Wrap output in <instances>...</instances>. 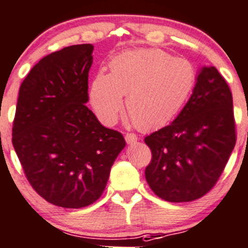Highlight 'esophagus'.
<instances>
[{"label": "esophagus", "instance_id": "34e87169", "mask_svg": "<svg viewBox=\"0 0 248 248\" xmlns=\"http://www.w3.org/2000/svg\"><path fill=\"white\" fill-rule=\"evenodd\" d=\"M137 136L134 135V134H126L125 135V140H126L127 144H132V143L137 142Z\"/></svg>", "mask_w": 248, "mask_h": 248}]
</instances>
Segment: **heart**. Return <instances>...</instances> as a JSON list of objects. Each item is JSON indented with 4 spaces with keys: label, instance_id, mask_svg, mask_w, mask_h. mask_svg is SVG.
<instances>
[{
    "label": "heart",
    "instance_id": "1",
    "mask_svg": "<svg viewBox=\"0 0 248 248\" xmlns=\"http://www.w3.org/2000/svg\"><path fill=\"white\" fill-rule=\"evenodd\" d=\"M110 73L99 71L90 84V103L106 126L116 124L125 105L127 122L155 130L169 124L180 112L196 81L188 60L158 48L125 50L108 62Z\"/></svg>",
    "mask_w": 248,
    "mask_h": 248
}]
</instances>
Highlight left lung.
<instances>
[{"label": "left lung", "mask_w": 248, "mask_h": 248, "mask_svg": "<svg viewBox=\"0 0 248 248\" xmlns=\"http://www.w3.org/2000/svg\"><path fill=\"white\" fill-rule=\"evenodd\" d=\"M144 142L153 154L146 182L158 198L188 202L214 187L235 145L232 93L214 66L200 68L182 111Z\"/></svg>", "instance_id": "left-lung-1"}]
</instances>
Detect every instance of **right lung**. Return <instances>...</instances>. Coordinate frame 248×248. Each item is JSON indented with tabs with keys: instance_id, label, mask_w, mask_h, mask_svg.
<instances>
[{
	"instance_id": "add662e5",
	"label": "right lung",
	"mask_w": 248,
	"mask_h": 248,
	"mask_svg": "<svg viewBox=\"0 0 248 248\" xmlns=\"http://www.w3.org/2000/svg\"><path fill=\"white\" fill-rule=\"evenodd\" d=\"M91 44L50 53L20 86L13 145L34 190L49 203L82 208L100 198L124 137L103 126L89 102Z\"/></svg>"
}]
</instances>
